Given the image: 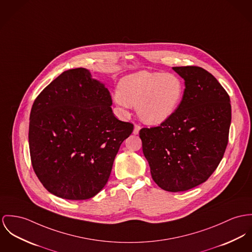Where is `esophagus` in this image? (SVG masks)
<instances>
[{
    "label": "esophagus",
    "instance_id": "1",
    "mask_svg": "<svg viewBox=\"0 0 252 252\" xmlns=\"http://www.w3.org/2000/svg\"><path fill=\"white\" fill-rule=\"evenodd\" d=\"M140 129H141V126H138V125H135V126H134V129H133V133H134V134H138L139 131H140Z\"/></svg>",
    "mask_w": 252,
    "mask_h": 252
}]
</instances>
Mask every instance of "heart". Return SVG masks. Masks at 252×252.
Returning a JSON list of instances; mask_svg holds the SVG:
<instances>
[{
  "instance_id": "b5f03b06",
  "label": "heart",
  "mask_w": 252,
  "mask_h": 252,
  "mask_svg": "<svg viewBox=\"0 0 252 252\" xmlns=\"http://www.w3.org/2000/svg\"><path fill=\"white\" fill-rule=\"evenodd\" d=\"M184 95V83L171 73L140 71L122 78L118 85L117 103L137 106L147 124L159 125L174 115Z\"/></svg>"
}]
</instances>
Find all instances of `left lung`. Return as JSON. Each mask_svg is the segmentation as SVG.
I'll use <instances>...</instances> for the list:
<instances>
[{
    "instance_id": "8db88e82",
    "label": "left lung",
    "mask_w": 252,
    "mask_h": 252,
    "mask_svg": "<svg viewBox=\"0 0 252 252\" xmlns=\"http://www.w3.org/2000/svg\"><path fill=\"white\" fill-rule=\"evenodd\" d=\"M185 80L183 98L160 126L139 135L155 183L183 192L205 182L221 161L231 123L230 97L220 83L197 66L173 67Z\"/></svg>"
}]
</instances>
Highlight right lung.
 Returning a JSON list of instances; mask_svg holds the SVG:
<instances>
[{"mask_svg": "<svg viewBox=\"0 0 252 252\" xmlns=\"http://www.w3.org/2000/svg\"><path fill=\"white\" fill-rule=\"evenodd\" d=\"M112 98L84 68L63 72L35 98L30 116L32 165L43 186L72 200L105 186L118 151L133 124L112 112Z\"/></svg>", "mask_w": 252, "mask_h": 252, "instance_id": "add662e5", "label": "right lung"}]
</instances>
